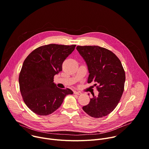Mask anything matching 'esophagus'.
Listing matches in <instances>:
<instances>
[{
    "mask_svg": "<svg viewBox=\"0 0 149 149\" xmlns=\"http://www.w3.org/2000/svg\"><path fill=\"white\" fill-rule=\"evenodd\" d=\"M74 94L79 95H81L82 93L81 92H79V91H74Z\"/></svg>",
    "mask_w": 149,
    "mask_h": 149,
    "instance_id": "obj_1",
    "label": "esophagus"
}]
</instances>
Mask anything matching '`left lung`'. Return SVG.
Masks as SVG:
<instances>
[{
	"label": "left lung",
	"instance_id": "1",
	"mask_svg": "<svg viewBox=\"0 0 149 149\" xmlns=\"http://www.w3.org/2000/svg\"><path fill=\"white\" fill-rule=\"evenodd\" d=\"M77 50L87 65V82L98 85V96L93 95L82 109L92 117L107 116L117 107L124 91L125 75L121 62L113 52L98 46H78Z\"/></svg>",
	"mask_w": 149,
	"mask_h": 149
}]
</instances>
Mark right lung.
<instances>
[{
    "label": "right lung",
    "instance_id": "obj_1",
    "mask_svg": "<svg viewBox=\"0 0 149 149\" xmlns=\"http://www.w3.org/2000/svg\"><path fill=\"white\" fill-rule=\"evenodd\" d=\"M75 46L44 45L33 51L24 61L19 77L20 91L27 107L36 114H51L66 95L73 94L69 88H58L54 77L62 71L63 62Z\"/></svg>",
    "mask_w": 149,
    "mask_h": 149
}]
</instances>
